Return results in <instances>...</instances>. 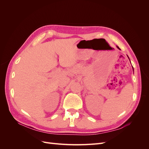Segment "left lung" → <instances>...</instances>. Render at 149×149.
<instances>
[{
	"instance_id": "obj_1",
	"label": "left lung",
	"mask_w": 149,
	"mask_h": 149,
	"mask_svg": "<svg viewBox=\"0 0 149 149\" xmlns=\"http://www.w3.org/2000/svg\"><path fill=\"white\" fill-rule=\"evenodd\" d=\"M116 47H117V48H118V49H120V48H119V47H118V46H116ZM127 57H128V58H129V56H127Z\"/></svg>"
}]
</instances>
